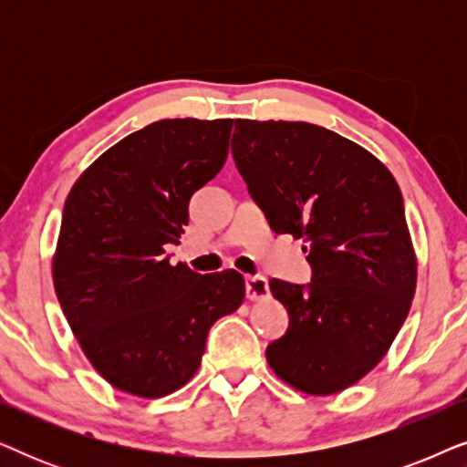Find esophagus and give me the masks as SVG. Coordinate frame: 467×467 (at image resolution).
Wrapping results in <instances>:
<instances>
[{
  "label": "esophagus",
  "instance_id": "esophagus-1",
  "mask_svg": "<svg viewBox=\"0 0 467 467\" xmlns=\"http://www.w3.org/2000/svg\"><path fill=\"white\" fill-rule=\"evenodd\" d=\"M270 296V286L264 276H246V297L251 302H261Z\"/></svg>",
  "mask_w": 467,
  "mask_h": 467
}]
</instances>
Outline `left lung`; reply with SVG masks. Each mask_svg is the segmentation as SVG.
<instances>
[{"instance_id": "1", "label": "left lung", "mask_w": 467, "mask_h": 467, "mask_svg": "<svg viewBox=\"0 0 467 467\" xmlns=\"http://www.w3.org/2000/svg\"><path fill=\"white\" fill-rule=\"evenodd\" d=\"M235 168L276 234L304 240L312 283L272 278L289 329L265 350L278 379L340 393L379 366L417 289L404 200L363 146L302 120L235 119Z\"/></svg>"}]
</instances>
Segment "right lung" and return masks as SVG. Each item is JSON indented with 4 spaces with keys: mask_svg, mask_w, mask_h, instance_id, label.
I'll return each instance as SVG.
<instances>
[{
    "mask_svg": "<svg viewBox=\"0 0 467 467\" xmlns=\"http://www.w3.org/2000/svg\"><path fill=\"white\" fill-rule=\"evenodd\" d=\"M234 119H163L82 171L63 206L53 283L82 353L119 391L155 400L193 379L206 337L244 302L235 270L171 265L189 200L219 174Z\"/></svg>",
    "mask_w": 467,
    "mask_h": 467,
    "instance_id": "obj_1",
    "label": "right lung"
}]
</instances>
